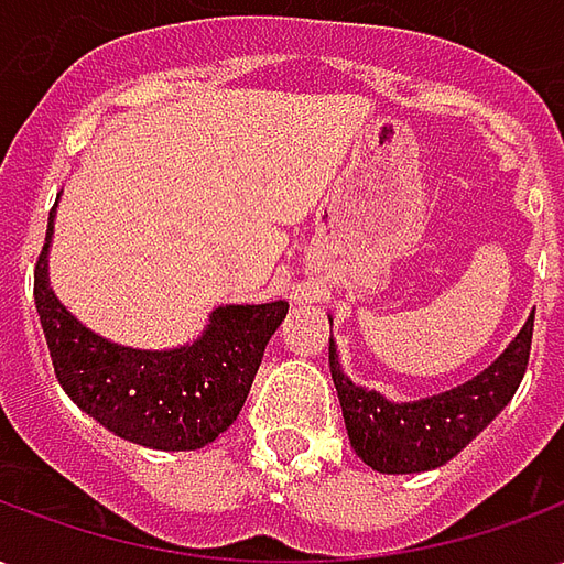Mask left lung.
Masks as SVG:
<instances>
[{
  "label": "left lung",
  "mask_w": 564,
  "mask_h": 564,
  "mask_svg": "<svg viewBox=\"0 0 564 564\" xmlns=\"http://www.w3.org/2000/svg\"><path fill=\"white\" fill-rule=\"evenodd\" d=\"M534 314L492 366L456 390L420 402H390L347 378L329 338V368L356 456L380 474L432 471L492 423L520 387L532 350Z\"/></svg>",
  "instance_id": "8db88e82"
}]
</instances>
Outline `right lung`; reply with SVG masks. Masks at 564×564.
Returning <instances> with one entry per match:
<instances>
[{"instance_id":"add662e5","label":"right lung","mask_w":564,"mask_h":564,"mask_svg":"<svg viewBox=\"0 0 564 564\" xmlns=\"http://www.w3.org/2000/svg\"><path fill=\"white\" fill-rule=\"evenodd\" d=\"M54 210L35 262V307L56 380L80 411L153 449H198L238 420L265 344L286 317V302L226 305L186 347L132 350L111 344L59 305L47 283Z\"/></svg>"}]
</instances>
